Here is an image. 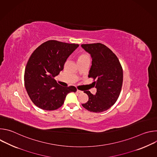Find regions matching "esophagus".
<instances>
[{"label": "esophagus", "instance_id": "obj_1", "mask_svg": "<svg viewBox=\"0 0 157 157\" xmlns=\"http://www.w3.org/2000/svg\"><path fill=\"white\" fill-rule=\"evenodd\" d=\"M76 93H78V94H81V93H82V91H79V90H77V91H76Z\"/></svg>", "mask_w": 157, "mask_h": 157}]
</instances>
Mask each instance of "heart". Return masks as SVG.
Instances as JSON below:
<instances>
[{
  "label": "heart",
  "mask_w": 157,
  "mask_h": 157,
  "mask_svg": "<svg viewBox=\"0 0 157 157\" xmlns=\"http://www.w3.org/2000/svg\"><path fill=\"white\" fill-rule=\"evenodd\" d=\"M87 60H90V59H89V56H88V55L86 53H82L79 55L78 58V63L87 61Z\"/></svg>",
  "instance_id": "b5f03b06"
}]
</instances>
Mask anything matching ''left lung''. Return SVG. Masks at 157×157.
I'll list each match as a JSON object with an SVG mask.
<instances>
[{
  "label": "left lung",
  "mask_w": 157,
  "mask_h": 157,
  "mask_svg": "<svg viewBox=\"0 0 157 157\" xmlns=\"http://www.w3.org/2000/svg\"><path fill=\"white\" fill-rule=\"evenodd\" d=\"M81 47L91 55L92 65L89 78L96 79L97 92L84 91L89 100L82 105L93 113H101L109 109L117 101L122 89L123 71L116 55L104 44L98 43L82 44Z\"/></svg>",
  "instance_id": "obj_1"
}]
</instances>
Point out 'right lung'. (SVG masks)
<instances>
[{"label":"right lung","instance_id":"right-lung-1","mask_svg":"<svg viewBox=\"0 0 157 157\" xmlns=\"http://www.w3.org/2000/svg\"><path fill=\"white\" fill-rule=\"evenodd\" d=\"M78 47V44L49 40L30 56L25 71V86L30 99L39 108L56 110L63 104L67 94L77 91L73 86H60L55 77L63 70L66 61Z\"/></svg>","mask_w":157,"mask_h":157}]
</instances>
